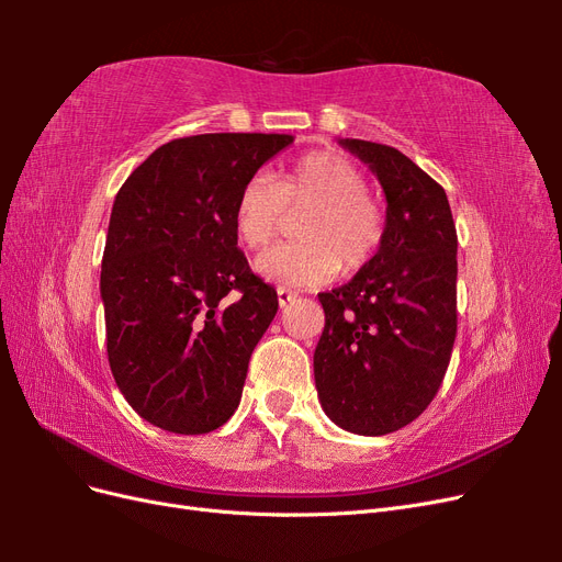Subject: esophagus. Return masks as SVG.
I'll return each instance as SVG.
<instances>
[{"mask_svg": "<svg viewBox=\"0 0 562 562\" xmlns=\"http://www.w3.org/2000/svg\"><path fill=\"white\" fill-rule=\"evenodd\" d=\"M277 295H279V304H281V307H285V304H291L297 295L293 293V291H288V288H277Z\"/></svg>", "mask_w": 562, "mask_h": 562, "instance_id": "34e87169", "label": "esophagus"}]
</instances>
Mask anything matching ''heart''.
<instances>
[{
    "mask_svg": "<svg viewBox=\"0 0 562 562\" xmlns=\"http://www.w3.org/2000/svg\"><path fill=\"white\" fill-rule=\"evenodd\" d=\"M307 211L297 223L302 241L265 250L255 269L267 281L312 288L337 277L339 267L359 271L384 241V209L368 194L363 171L328 149L300 157L279 182L255 173L234 203V232L258 250L283 229L288 213Z\"/></svg>",
    "mask_w": 562,
    "mask_h": 562,
    "instance_id": "heart-1",
    "label": "heart"
}]
</instances>
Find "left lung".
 Returning <instances> with one entry per match:
<instances>
[{
    "instance_id": "1",
    "label": "left lung",
    "mask_w": 562,
    "mask_h": 562,
    "mask_svg": "<svg viewBox=\"0 0 562 562\" xmlns=\"http://www.w3.org/2000/svg\"><path fill=\"white\" fill-rule=\"evenodd\" d=\"M378 176L384 241L356 277L321 293L314 351L323 413L359 436L417 419L446 378L457 335V229L446 190L389 145L339 140Z\"/></svg>"
}]
</instances>
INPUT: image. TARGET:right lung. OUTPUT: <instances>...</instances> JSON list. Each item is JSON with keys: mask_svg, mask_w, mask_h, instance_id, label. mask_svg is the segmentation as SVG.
Wrapping results in <instances>:
<instances>
[{"mask_svg": "<svg viewBox=\"0 0 562 562\" xmlns=\"http://www.w3.org/2000/svg\"><path fill=\"white\" fill-rule=\"evenodd\" d=\"M293 143L285 133H206L161 145L116 192L100 271L108 359L155 427L209 434L241 401L277 291L236 246L234 203Z\"/></svg>", "mask_w": 562, "mask_h": 562, "instance_id": "obj_1", "label": "right lung"}]
</instances>
